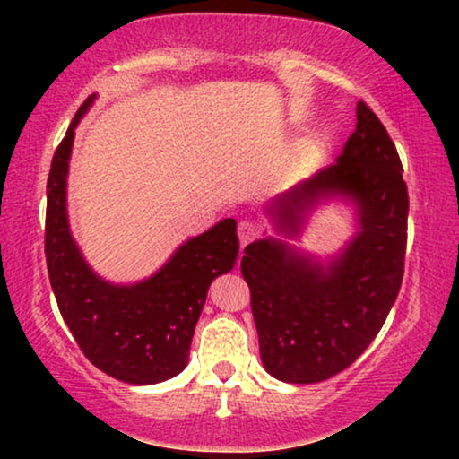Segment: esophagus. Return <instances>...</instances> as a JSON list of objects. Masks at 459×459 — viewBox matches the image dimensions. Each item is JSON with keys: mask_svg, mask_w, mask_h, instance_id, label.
<instances>
[{"mask_svg": "<svg viewBox=\"0 0 459 459\" xmlns=\"http://www.w3.org/2000/svg\"><path fill=\"white\" fill-rule=\"evenodd\" d=\"M259 234H261L259 223L253 221V219H244V221H240V225H238V238H240L242 247H247L248 242L256 240Z\"/></svg>", "mask_w": 459, "mask_h": 459, "instance_id": "34e87169", "label": "esophagus"}]
</instances>
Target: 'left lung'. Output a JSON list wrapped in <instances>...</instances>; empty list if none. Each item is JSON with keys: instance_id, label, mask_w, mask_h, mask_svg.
<instances>
[{"instance_id": "1", "label": "left lung", "mask_w": 459, "mask_h": 459, "mask_svg": "<svg viewBox=\"0 0 459 459\" xmlns=\"http://www.w3.org/2000/svg\"><path fill=\"white\" fill-rule=\"evenodd\" d=\"M347 198L359 231L328 265L286 242L248 244L242 275L259 332L263 366L273 378L313 385L349 368L386 322L403 280L410 196L397 148L366 102L334 165L269 204L281 234H299L324 198Z\"/></svg>"}]
</instances>
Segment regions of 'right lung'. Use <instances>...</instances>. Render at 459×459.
Here are the masks:
<instances>
[{
  "label": "right lung",
  "instance_id": "right-lung-1",
  "mask_svg": "<svg viewBox=\"0 0 459 459\" xmlns=\"http://www.w3.org/2000/svg\"><path fill=\"white\" fill-rule=\"evenodd\" d=\"M96 100L81 104L56 148L48 178L46 261L49 284L68 330L98 369L129 385H156L187 366L206 292L236 265V219H223L181 244L171 259L137 284H110L93 273L71 236L66 175L74 127Z\"/></svg>",
  "mask_w": 459,
  "mask_h": 459
}]
</instances>
